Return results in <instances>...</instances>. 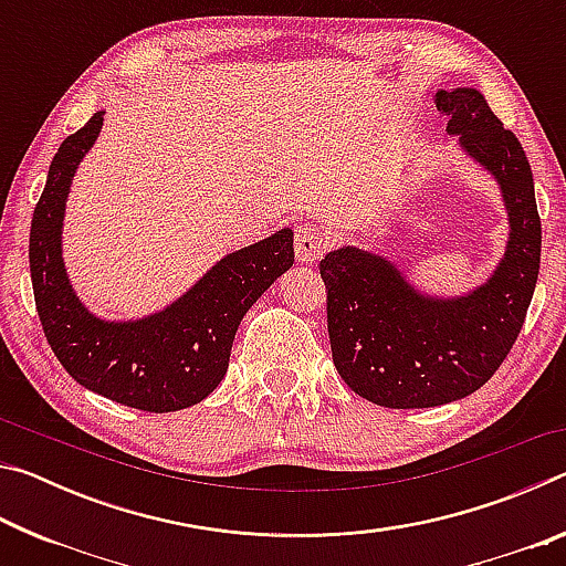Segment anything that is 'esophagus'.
<instances>
[{"label": "esophagus", "mask_w": 566, "mask_h": 566, "mask_svg": "<svg viewBox=\"0 0 566 566\" xmlns=\"http://www.w3.org/2000/svg\"><path fill=\"white\" fill-rule=\"evenodd\" d=\"M294 249L300 262H317L324 249H327V234L322 224L304 222L294 229Z\"/></svg>", "instance_id": "esophagus-1"}]
</instances>
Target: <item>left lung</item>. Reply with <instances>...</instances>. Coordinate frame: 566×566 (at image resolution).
Masks as SVG:
<instances>
[{
	"label": "left lung",
	"instance_id": "8db88e82",
	"mask_svg": "<svg viewBox=\"0 0 566 566\" xmlns=\"http://www.w3.org/2000/svg\"><path fill=\"white\" fill-rule=\"evenodd\" d=\"M449 134L500 181L510 242L490 282L457 300L419 294L395 264L357 247L319 262L332 359L352 391L389 409L439 407L490 381L530 310L542 256L532 167L476 90L437 92Z\"/></svg>",
	"mask_w": 566,
	"mask_h": 566
}]
</instances>
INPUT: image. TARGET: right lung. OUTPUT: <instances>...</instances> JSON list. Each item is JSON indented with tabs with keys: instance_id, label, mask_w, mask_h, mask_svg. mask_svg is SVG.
I'll return each instance as SVG.
<instances>
[{
	"instance_id": "obj_1",
	"label": "right lung",
	"mask_w": 566,
	"mask_h": 566,
	"mask_svg": "<svg viewBox=\"0 0 566 566\" xmlns=\"http://www.w3.org/2000/svg\"><path fill=\"white\" fill-rule=\"evenodd\" d=\"M102 114L62 142L34 207L30 272L36 314L54 357L82 387L157 415L187 409L224 379L239 322L294 262V232L282 229L227 254L181 300L151 317L97 319L66 280L62 219L74 169L97 139Z\"/></svg>"
}]
</instances>
